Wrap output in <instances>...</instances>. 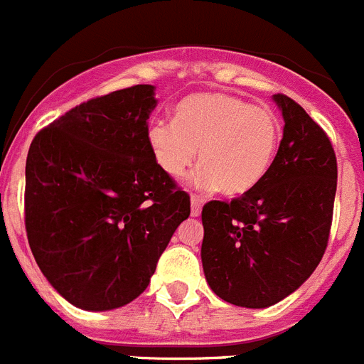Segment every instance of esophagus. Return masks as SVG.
Wrapping results in <instances>:
<instances>
[{
  "mask_svg": "<svg viewBox=\"0 0 364 364\" xmlns=\"http://www.w3.org/2000/svg\"><path fill=\"white\" fill-rule=\"evenodd\" d=\"M202 211V198L193 195L191 197V217H198Z\"/></svg>",
  "mask_w": 364,
  "mask_h": 364,
  "instance_id": "1",
  "label": "esophagus"
}]
</instances>
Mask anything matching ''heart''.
I'll return each mask as SVG.
<instances>
[{
    "label": "heart",
    "instance_id": "heart-1",
    "mask_svg": "<svg viewBox=\"0 0 364 364\" xmlns=\"http://www.w3.org/2000/svg\"><path fill=\"white\" fill-rule=\"evenodd\" d=\"M154 160L173 178L197 159L195 186L220 189L228 197L252 191L272 167L281 142V124L273 112L224 92L186 96L173 122H154L147 129Z\"/></svg>",
    "mask_w": 364,
    "mask_h": 364
}]
</instances>
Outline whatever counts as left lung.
Wrapping results in <instances>:
<instances>
[{"label": "left lung", "mask_w": 364, "mask_h": 364, "mask_svg": "<svg viewBox=\"0 0 364 364\" xmlns=\"http://www.w3.org/2000/svg\"><path fill=\"white\" fill-rule=\"evenodd\" d=\"M284 120L269 171L252 191L202 210V268L230 304L268 308L294 294L321 262L332 226L337 160L326 133L284 95Z\"/></svg>", "instance_id": "obj_1"}]
</instances>
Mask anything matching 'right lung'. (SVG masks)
<instances>
[{
	"instance_id": "add662e5",
	"label": "right lung",
	"mask_w": 364,
	"mask_h": 364,
	"mask_svg": "<svg viewBox=\"0 0 364 364\" xmlns=\"http://www.w3.org/2000/svg\"><path fill=\"white\" fill-rule=\"evenodd\" d=\"M154 85L76 105L32 140L25 228L32 255L73 306L107 311L142 294L189 195L156 164L147 120Z\"/></svg>"
}]
</instances>
